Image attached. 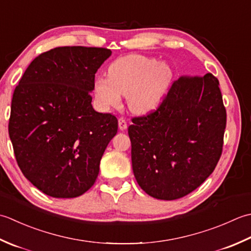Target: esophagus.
<instances>
[{
    "mask_svg": "<svg viewBox=\"0 0 251 251\" xmlns=\"http://www.w3.org/2000/svg\"><path fill=\"white\" fill-rule=\"evenodd\" d=\"M118 125H119V129L120 130H126L127 127V125H126V118H124V117H120L119 120H118Z\"/></svg>",
    "mask_w": 251,
    "mask_h": 251,
    "instance_id": "obj_1",
    "label": "esophagus"
}]
</instances>
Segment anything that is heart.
Here are the masks:
<instances>
[{"mask_svg": "<svg viewBox=\"0 0 251 251\" xmlns=\"http://www.w3.org/2000/svg\"><path fill=\"white\" fill-rule=\"evenodd\" d=\"M173 79L169 65L144 55H126L112 61L108 76H99L93 91L99 103L105 107L120 104L126 95L127 105L137 114L156 109L168 93Z\"/></svg>", "mask_w": 251, "mask_h": 251, "instance_id": "1", "label": "heart"}]
</instances>
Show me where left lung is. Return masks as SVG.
Listing matches in <instances>:
<instances>
[{
    "label": "left lung",
    "instance_id": "obj_1",
    "mask_svg": "<svg viewBox=\"0 0 251 251\" xmlns=\"http://www.w3.org/2000/svg\"><path fill=\"white\" fill-rule=\"evenodd\" d=\"M129 126L133 173L148 195L186 196L213 172L222 154L226 110L211 74L180 76L157 110Z\"/></svg>",
    "mask_w": 251,
    "mask_h": 251
}]
</instances>
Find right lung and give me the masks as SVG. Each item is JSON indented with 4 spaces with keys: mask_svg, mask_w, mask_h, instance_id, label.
Returning a JSON list of instances; mask_svg holds the SVG:
<instances>
[{
    "mask_svg": "<svg viewBox=\"0 0 251 251\" xmlns=\"http://www.w3.org/2000/svg\"><path fill=\"white\" fill-rule=\"evenodd\" d=\"M111 55L103 48L63 47L40 54L14 91L8 134L20 170L55 198L93 186L118 130L111 114L92 106L95 74Z\"/></svg>",
    "mask_w": 251,
    "mask_h": 251,
    "instance_id": "obj_1",
    "label": "right lung"
}]
</instances>
